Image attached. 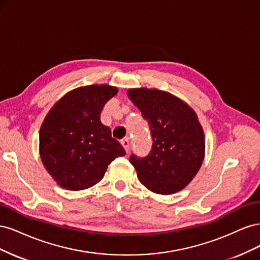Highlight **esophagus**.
<instances>
[{
    "label": "esophagus",
    "instance_id": "obj_1",
    "mask_svg": "<svg viewBox=\"0 0 260 260\" xmlns=\"http://www.w3.org/2000/svg\"><path fill=\"white\" fill-rule=\"evenodd\" d=\"M121 144L123 146V148L125 149V152H129V147H130V141L128 138H124L123 140H121Z\"/></svg>",
    "mask_w": 260,
    "mask_h": 260
}]
</instances>
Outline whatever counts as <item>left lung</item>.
Returning a JSON list of instances; mask_svg holds the SVG:
<instances>
[{"label":"left lung","mask_w":260,"mask_h":260,"mask_svg":"<svg viewBox=\"0 0 260 260\" xmlns=\"http://www.w3.org/2000/svg\"><path fill=\"white\" fill-rule=\"evenodd\" d=\"M128 96L147 121L153 140L148 155L130 156L140 182L158 194L182 190L198 174L205 153L198 117L183 101L168 92L131 89Z\"/></svg>","instance_id":"obj_1"}]
</instances>
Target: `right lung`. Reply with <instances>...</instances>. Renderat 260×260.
<instances>
[{"mask_svg":"<svg viewBox=\"0 0 260 260\" xmlns=\"http://www.w3.org/2000/svg\"><path fill=\"white\" fill-rule=\"evenodd\" d=\"M115 86L94 84L70 91L45 117L40 129V156L45 169L67 190L96 184L107 166L125 155L111 128L100 120Z\"/></svg>","mask_w":260,"mask_h":260,"instance_id":"right-lung-1","label":"right lung"}]
</instances>
